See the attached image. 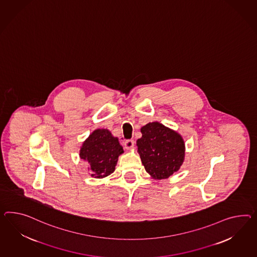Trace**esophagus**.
Here are the masks:
<instances>
[{"label": "esophagus", "instance_id": "esophagus-1", "mask_svg": "<svg viewBox=\"0 0 257 257\" xmlns=\"http://www.w3.org/2000/svg\"><path fill=\"white\" fill-rule=\"evenodd\" d=\"M135 145V142L133 140H126L125 142V147L127 150H131Z\"/></svg>", "mask_w": 257, "mask_h": 257}]
</instances>
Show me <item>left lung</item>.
Here are the masks:
<instances>
[{"instance_id": "8db88e82", "label": "left lung", "mask_w": 257, "mask_h": 257, "mask_svg": "<svg viewBox=\"0 0 257 257\" xmlns=\"http://www.w3.org/2000/svg\"><path fill=\"white\" fill-rule=\"evenodd\" d=\"M137 140L142 163L153 179H168L184 163L185 145L177 132L159 122H150L141 128Z\"/></svg>"}]
</instances>
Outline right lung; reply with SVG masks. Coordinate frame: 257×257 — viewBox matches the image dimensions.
<instances>
[{
    "instance_id": "obj_1",
    "label": "right lung",
    "mask_w": 257,
    "mask_h": 257,
    "mask_svg": "<svg viewBox=\"0 0 257 257\" xmlns=\"http://www.w3.org/2000/svg\"><path fill=\"white\" fill-rule=\"evenodd\" d=\"M123 153L124 149L117 137H113L106 128H98L83 143L79 157L87 162L91 177L102 179L114 171L118 157Z\"/></svg>"
}]
</instances>
